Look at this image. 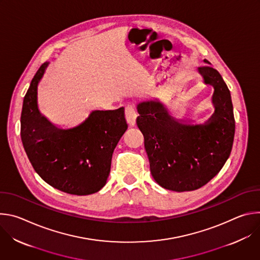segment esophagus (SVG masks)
<instances>
[{
    "label": "esophagus",
    "mask_w": 260,
    "mask_h": 260,
    "mask_svg": "<svg viewBox=\"0 0 260 260\" xmlns=\"http://www.w3.org/2000/svg\"><path fill=\"white\" fill-rule=\"evenodd\" d=\"M125 118H126V121L127 123L131 125V126H134L136 124V119H137V113H136V110L135 108L129 105L125 108Z\"/></svg>",
    "instance_id": "34e87169"
}]
</instances>
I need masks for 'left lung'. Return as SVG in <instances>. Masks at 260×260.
<instances>
[{"label":"left lung","mask_w":260,"mask_h":260,"mask_svg":"<svg viewBox=\"0 0 260 260\" xmlns=\"http://www.w3.org/2000/svg\"><path fill=\"white\" fill-rule=\"evenodd\" d=\"M198 72L205 84L214 88L215 111L203 124L177 120L157 100L137 105V125L151 175L161 187L173 191L201 188L214 178L231 155L235 138V117L231 91L219 72L204 59Z\"/></svg>","instance_id":"8db88e82"}]
</instances>
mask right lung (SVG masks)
I'll list each match as a JSON object with an SVG mask.
<instances>
[{"label":"right lung","mask_w":260,"mask_h":260,"mask_svg":"<svg viewBox=\"0 0 260 260\" xmlns=\"http://www.w3.org/2000/svg\"><path fill=\"white\" fill-rule=\"evenodd\" d=\"M49 62L37 71L23 99L20 136L26 155L50 186L75 196L101 190L117 143L127 129L124 108L95 110L80 124L59 128L38 107V84Z\"/></svg>","instance_id":"1"}]
</instances>
